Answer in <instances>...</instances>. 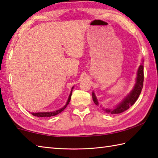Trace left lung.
I'll use <instances>...</instances> for the list:
<instances>
[{
	"instance_id": "1",
	"label": "left lung",
	"mask_w": 158,
	"mask_h": 158,
	"mask_svg": "<svg viewBox=\"0 0 158 158\" xmlns=\"http://www.w3.org/2000/svg\"><path fill=\"white\" fill-rule=\"evenodd\" d=\"M143 83H144V65L142 64L140 65L139 69L137 70L136 84L135 85L133 90L131 92V93L115 108L104 109V110L107 113L119 114L128 110L129 108L132 106L135 103L137 99H138L139 94L141 93L142 89L143 88ZM92 95H93V99L94 103L97 106H98L99 103L97 102V97L94 95V93H92Z\"/></svg>"
}]
</instances>
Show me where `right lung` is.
Returning <instances> with one entry per match:
<instances>
[{"mask_svg": "<svg viewBox=\"0 0 158 158\" xmlns=\"http://www.w3.org/2000/svg\"><path fill=\"white\" fill-rule=\"evenodd\" d=\"M72 88V89H73ZM71 95H72V91L71 93L70 94V96H69V98H68V102L66 103V104H65L64 107H63L62 108L59 109V110H57L56 111H54V112H44V113H32L31 114H32V115L34 116H36V117H52V116H54V115H56V114H58L59 113H61V112L64 110V109L67 107L68 104H69V102H70V99H71Z\"/></svg>", "mask_w": 158, "mask_h": 158, "instance_id": "right-lung-1", "label": "right lung"}]
</instances>
